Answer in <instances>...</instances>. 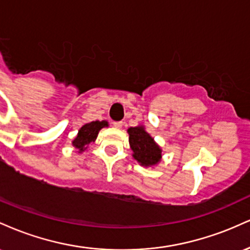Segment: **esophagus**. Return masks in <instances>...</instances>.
I'll use <instances>...</instances> for the list:
<instances>
[{
  "label": "esophagus",
  "mask_w": 250,
  "mask_h": 250,
  "mask_svg": "<svg viewBox=\"0 0 250 250\" xmlns=\"http://www.w3.org/2000/svg\"><path fill=\"white\" fill-rule=\"evenodd\" d=\"M113 125H114V127H115V128L120 129V128H122L123 123L121 121H117V122H113Z\"/></svg>",
  "instance_id": "esophagus-1"
}]
</instances>
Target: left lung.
<instances>
[{"label":"left lung","mask_w":250,"mask_h":250,"mask_svg":"<svg viewBox=\"0 0 250 250\" xmlns=\"http://www.w3.org/2000/svg\"><path fill=\"white\" fill-rule=\"evenodd\" d=\"M129 146L133 151V157L145 168H153L162 160V149L154 137L146 130L145 125L128 128Z\"/></svg>","instance_id":"obj_1"}]
</instances>
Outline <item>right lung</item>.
<instances>
[{"label": "right lung", "instance_id": "1", "mask_svg": "<svg viewBox=\"0 0 250 250\" xmlns=\"http://www.w3.org/2000/svg\"><path fill=\"white\" fill-rule=\"evenodd\" d=\"M108 122L105 120L103 121H93L85 123L84 125H82L81 128L79 129V133L75 136V139L73 140L71 145L75 148V150L79 154L85 151L89 147L90 143H94L96 141L97 135H99L100 130L102 128L108 127Z\"/></svg>", "mask_w": 250, "mask_h": 250}]
</instances>
